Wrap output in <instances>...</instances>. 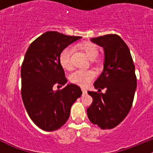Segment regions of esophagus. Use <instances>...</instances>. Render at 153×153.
Instances as JSON below:
<instances>
[{"instance_id":"1","label":"esophagus","mask_w":153,"mask_h":153,"mask_svg":"<svg viewBox=\"0 0 153 153\" xmlns=\"http://www.w3.org/2000/svg\"><path fill=\"white\" fill-rule=\"evenodd\" d=\"M81 90H82L83 93H86V92H87V91H86V89H85V88H82V89H81Z\"/></svg>"}]
</instances>
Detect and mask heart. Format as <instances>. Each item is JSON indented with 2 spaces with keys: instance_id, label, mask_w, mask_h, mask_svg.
<instances>
[{
  "instance_id": "obj_1",
  "label": "heart",
  "mask_w": 153,
  "mask_h": 153,
  "mask_svg": "<svg viewBox=\"0 0 153 153\" xmlns=\"http://www.w3.org/2000/svg\"><path fill=\"white\" fill-rule=\"evenodd\" d=\"M80 48L84 51L86 56L90 60L95 59L98 56V52H99L97 46L90 42L83 43L80 45ZM72 52V47H67L64 48L60 54V64L61 67L66 70H70L72 67V62H71ZM94 77H95V73L93 71L78 69L71 74L70 81L71 82L78 84V85L85 86L90 83Z\"/></svg>"
}]
</instances>
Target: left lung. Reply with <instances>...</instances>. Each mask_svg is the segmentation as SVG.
<instances>
[{"mask_svg": "<svg viewBox=\"0 0 153 153\" xmlns=\"http://www.w3.org/2000/svg\"><path fill=\"white\" fill-rule=\"evenodd\" d=\"M91 41L104 48V70L94 83L98 92L89 91L92 103L87 115L93 124L101 129H112L129 113L137 87L135 65L127 45L120 36L109 34L97 37Z\"/></svg>", "mask_w": 153, "mask_h": 153, "instance_id": "obj_1", "label": "left lung"}]
</instances>
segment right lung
Returning <instances> with one entry per match:
<instances>
[{"mask_svg": "<svg viewBox=\"0 0 153 153\" xmlns=\"http://www.w3.org/2000/svg\"><path fill=\"white\" fill-rule=\"evenodd\" d=\"M81 38L49 31L26 52L21 71V96L29 116L43 130L61 128L69 118L71 106L81 96V88L73 84L53 90L67 82L59 61L61 51Z\"/></svg>", "mask_w": 153, "mask_h": 153, "instance_id": "right-lung-1", "label": "right lung"}]
</instances>
